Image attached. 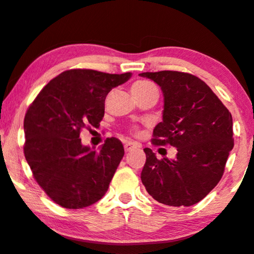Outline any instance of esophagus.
Masks as SVG:
<instances>
[{"label": "esophagus", "mask_w": 254, "mask_h": 254, "mask_svg": "<svg viewBox=\"0 0 254 254\" xmlns=\"http://www.w3.org/2000/svg\"><path fill=\"white\" fill-rule=\"evenodd\" d=\"M136 147H138V145L136 143H132V141H127V143L124 144L125 152H129L132 150V148H136Z\"/></svg>", "instance_id": "obj_1"}]
</instances>
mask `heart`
I'll return each mask as SVG.
<instances>
[{"mask_svg":"<svg viewBox=\"0 0 254 254\" xmlns=\"http://www.w3.org/2000/svg\"><path fill=\"white\" fill-rule=\"evenodd\" d=\"M155 87V84L153 82L148 80H138L132 84V92H145V90L148 89H153ZM132 131L134 133L138 132L137 127H132Z\"/></svg>","mask_w":254,"mask_h":254,"instance_id":"b5f03b06","label":"heart"}]
</instances>
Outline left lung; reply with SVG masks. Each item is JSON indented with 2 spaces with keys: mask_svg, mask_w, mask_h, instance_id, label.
I'll use <instances>...</instances> for the list:
<instances>
[{
  "mask_svg": "<svg viewBox=\"0 0 254 254\" xmlns=\"http://www.w3.org/2000/svg\"><path fill=\"white\" fill-rule=\"evenodd\" d=\"M161 87L164 115L153 130L154 146L177 147V158L158 159L144 148L140 179L159 203L190 207L216 187L233 147L232 116L200 77L178 70L140 73Z\"/></svg>",
  "mask_w": 254,
  "mask_h": 254,
  "instance_id": "obj_1",
  "label": "left lung"
}]
</instances>
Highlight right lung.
<instances>
[{
    "mask_svg": "<svg viewBox=\"0 0 254 254\" xmlns=\"http://www.w3.org/2000/svg\"><path fill=\"white\" fill-rule=\"evenodd\" d=\"M131 73L68 69L50 81L26 110L24 155L46 195L67 209L95 203L106 194L124 155L117 138H107L100 151L81 144L80 133L97 127L108 93Z\"/></svg>",
    "mask_w": 254,
    "mask_h": 254,
    "instance_id": "right-lung-1",
    "label": "right lung"
}]
</instances>
